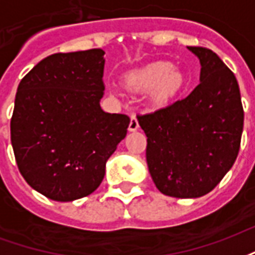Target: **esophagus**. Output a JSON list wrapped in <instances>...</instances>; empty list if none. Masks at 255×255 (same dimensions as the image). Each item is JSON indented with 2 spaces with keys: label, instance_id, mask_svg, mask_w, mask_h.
I'll list each match as a JSON object with an SVG mask.
<instances>
[{
  "label": "esophagus",
  "instance_id": "obj_1",
  "mask_svg": "<svg viewBox=\"0 0 255 255\" xmlns=\"http://www.w3.org/2000/svg\"><path fill=\"white\" fill-rule=\"evenodd\" d=\"M136 129H139L138 119H136V116H135V115H131V120H129L128 131H131V132H133V131H136Z\"/></svg>",
  "mask_w": 255,
  "mask_h": 255
}]
</instances>
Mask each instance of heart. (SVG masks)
I'll use <instances>...</instances> for the list:
<instances>
[{
    "instance_id": "obj_1",
    "label": "heart",
    "mask_w": 255,
    "mask_h": 255,
    "mask_svg": "<svg viewBox=\"0 0 255 255\" xmlns=\"http://www.w3.org/2000/svg\"><path fill=\"white\" fill-rule=\"evenodd\" d=\"M123 83L135 93L149 91L151 105L161 108L182 94L187 86V80L182 71L171 63L154 61L126 73ZM111 93L115 94V90H111Z\"/></svg>"
}]
</instances>
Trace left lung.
Returning <instances> with one entry per match:
<instances>
[{
  "label": "left lung",
  "instance_id": "obj_1",
  "mask_svg": "<svg viewBox=\"0 0 255 255\" xmlns=\"http://www.w3.org/2000/svg\"><path fill=\"white\" fill-rule=\"evenodd\" d=\"M201 63L199 84L184 100L138 116L155 187L175 198L213 190L235 162L243 106L235 75L210 49L188 46Z\"/></svg>",
  "mask_w": 255,
  "mask_h": 255
}]
</instances>
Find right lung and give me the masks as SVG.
I'll return each instance as SVG.
<instances>
[{"label":"right lung","mask_w":255,"mask_h":255,"mask_svg":"<svg viewBox=\"0 0 255 255\" xmlns=\"http://www.w3.org/2000/svg\"><path fill=\"white\" fill-rule=\"evenodd\" d=\"M105 52L56 53L21 79L10 140L21 176L42 195L69 202L90 195L127 135L129 117L101 109Z\"/></svg>","instance_id":"add662e5"}]
</instances>
